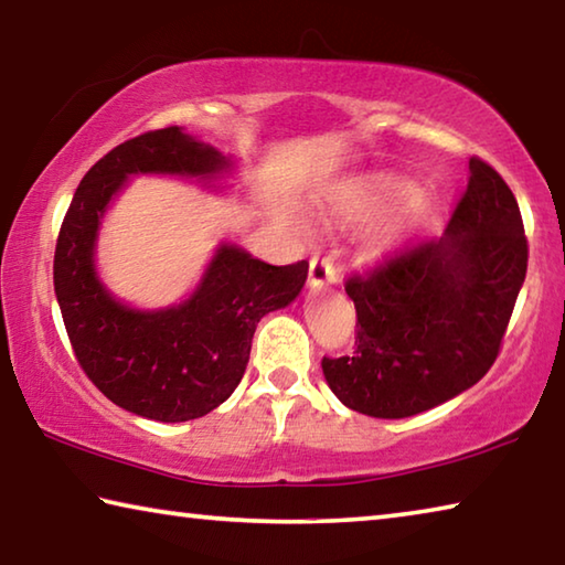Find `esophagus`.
Returning <instances> with one entry per match:
<instances>
[{
	"instance_id": "obj_1",
	"label": "esophagus",
	"mask_w": 565,
	"mask_h": 565,
	"mask_svg": "<svg viewBox=\"0 0 565 565\" xmlns=\"http://www.w3.org/2000/svg\"><path fill=\"white\" fill-rule=\"evenodd\" d=\"M338 274L333 262L328 256H311L309 262V286L311 289H323L326 284H335Z\"/></svg>"
}]
</instances>
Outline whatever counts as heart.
<instances>
[{
	"label": "heart",
	"mask_w": 565,
	"mask_h": 565,
	"mask_svg": "<svg viewBox=\"0 0 565 565\" xmlns=\"http://www.w3.org/2000/svg\"><path fill=\"white\" fill-rule=\"evenodd\" d=\"M338 210L353 222H367L399 210L395 230H409L429 220L433 200L427 194H419L407 178L393 175V172H373V175L345 184L338 194Z\"/></svg>",
	"instance_id": "obj_1"
}]
</instances>
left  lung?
<instances>
[{"label": "left lung", "mask_w": 565, "mask_h": 565, "mask_svg": "<svg viewBox=\"0 0 565 565\" xmlns=\"http://www.w3.org/2000/svg\"><path fill=\"white\" fill-rule=\"evenodd\" d=\"M529 242L514 192L479 158L443 239L419 242L345 281L358 313L353 355L326 358L333 395L399 419L447 403L494 365L526 279Z\"/></svg>", "instance_id": "obj_1"}]
</instances>
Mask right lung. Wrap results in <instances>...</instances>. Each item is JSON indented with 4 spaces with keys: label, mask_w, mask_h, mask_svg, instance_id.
<instances>
[{
    "label": "right lung",
    "mask_w": 565,
    "mask_h": 565,
    "mask_svg": "<svg viewBox=\"0 0 565 565\" xmlns=\"http://www.w3.org/2000/svg\"><path fill=\"white\" fill-rule=\"evenodd\" d=\"M230 166L178 126L142 132L86 172L61 224L54 291L68 341L88 381L132 415L188 423L220 407L247 371L256 323L303 289L309 262L271 266L234 244H222L198 291L170 309H130L100 284V220L130 175L212 180Z\"/></svg>",
    "instance_id": "right-lung-1"
}]
</instances>
